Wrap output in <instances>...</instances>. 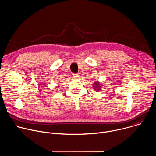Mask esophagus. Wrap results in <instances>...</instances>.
Returning <instances> with one entry per match:
<instances>
[{
    "label": "esophagus",
    "instance_id": "obj_1",
    "mask_svg": "<svg viewBox=\"0 0 156 156\" xmlns=\"http://www.w3.org/2000/svg\"><path fill=\"white\" fill-rule=\"evenodd\" d=\"M73 77L76 79H78L79 78V75L78 74H73Z\"/></svg>",
    "mask_w": 156,
    "mask_h": 156
}]
</instances>
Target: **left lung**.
Returning <instances> with one entry per match:
<instances>
[{
	"mask_svg": "<svg viewBox=\"0 0 156 156\" xmlns=\"http://www.w3.org/2000/svg\"><path fill=\"white\" fill-rule=\"evenodd\" d=\"M93 87H94V90L96 91H99L101 90V86L100 85V83L99 82H95L93 84Z\"/></svg>",
	"mask_w": 156,
	"mask_h": 156,
	"instance_id": "1",
	"label": "left lung"
}]
</instances>
